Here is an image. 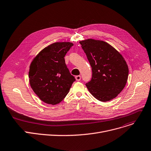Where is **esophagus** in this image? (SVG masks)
Returning a JSON list of instances; mask_svg holds the SVG:
<instances>
[{
    "instance_id": "esophagus-1",
    "label": "esophagus",
    "mask_w": 151,
    "mask_h": 151,
    "mask_svg": "<svg viewBox=\"0 0 151 151\" xmlns=\"http://www.w3.org/2000/svg\"><path fill=\"white\" fill-rule=\"evenodd\" d=\"M75 78H76V80L77 81H79L80 80H81V76L80 75H77L75 76Z\"/></svg>"
}]
</instances>
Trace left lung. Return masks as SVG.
I'll list each match as a JSON object with an SVG mask.
<instances>
[{"label":"left lung","instance_id":"left-lung-1","mask_svg":"<svg viewBox=\"0 0 151 151\" xmlns=\"http://www.w3.org/2000/svg\"><path fill=\"white\" fill-rule=\"evenodd\" d=\"M79 43L92 70V78L86 84L88 91L100 101L115 98L127 81L129 68L124 58L103 41L88 39Z\"/></svg>","mask_w":151,"mask_h":151}]
</instances>
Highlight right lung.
<instances>
[{
    "instance_id": "1",
    "label": "right lung",
    "mask_w": 151,
    "mask_h": 151,
    "mask_svg": "<svg viewBox=\"0 0 151 151\" xmlns=\"http://www.w3.org/2000/svg\"><path fill=\"white\" fill-rule=\"evenodd\" d=\"M73 44L55 42L44 48L29 67V84L42 101L57 104L68 94L75 77L70 74L64 57Z\"/></svg>"
}]
</instances>
